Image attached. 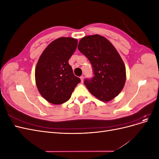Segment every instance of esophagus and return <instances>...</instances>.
<instances>
[{"mask_svg": "<svg viewBox=\"0 0 159 159\" xmlns=\"http://www.w3.org/2000/svg\"><path fill=\"white\" fill-rule=\"evenodd\" d=\"M80 79H81V82L83 83L84 80V76H81V77H80Z\"/></svg>", "mask_w": 159, "mask_h": 159, "instance_id": "1", "label": "esophagus"}]
</instances>
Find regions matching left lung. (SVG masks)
<instances>
[{"label":"left lung","mask_w":159,"mask_h":159,"mask_svg":"<svg viewBox=\"0 0 159 159\" xmlns=\"http://www.w3.org/2000/svg\"><path fill=\"white\" fill-rule=\"evenodd\" d=\"M78 50L88 57L93 77L85 79L89 92L102 102H109L122 91L126 80V69L117 50L107 38L98 34L81 38Z\"/></svg>","instance_id":"obj_1"}]
</instances>
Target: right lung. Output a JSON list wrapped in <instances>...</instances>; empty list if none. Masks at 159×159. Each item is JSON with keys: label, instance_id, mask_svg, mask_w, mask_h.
Segmentation results:
<instances>
[{"label": "right lung", "instance_id": "add662e5", "mask_svg": "<svg viewBox=\"0 0 159 159\" xmlns=\"http://www.w3.org/2000/svg\"><path fill=\"white\" fill-rule=\"evenodd\" d=\"M78 40L61 37L52 42L42 52L35 70L36 84L41 95L55 105L62 104L71 95L80 79L74 75L68 60Z\"/></svg>", "mask_w": 159, "mask_h": 159}]
</instances>
